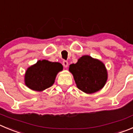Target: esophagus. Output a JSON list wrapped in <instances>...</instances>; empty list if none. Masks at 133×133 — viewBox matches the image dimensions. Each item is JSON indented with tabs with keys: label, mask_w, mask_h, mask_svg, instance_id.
Here are the masks:
<instances>
[{
	"label": "esophagus",
	"mask_w": 133,
	"mask_h": 133,
	"mask_svg": "<svg viewBox=\"0 0 133 133\" xmlns=\"http://www.w3.org/2000/svg\"><path fill=\"white\" fill-rule=\"evenodd\" d=\"M63 65H64V68H67L68 66V61H63Z\"/></svg>",
	"instance_id": "34e87169"
}]
</instances>
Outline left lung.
<instances>
[{
  "instance_id": "8db88e82",
  "label": "left lung",
  "mask_w": 133,
  "mask_h": 133,
  "mask_svg": "<svg viewBox=\"0 0 133 133\" xmlns=\"http://www.w3.org/2000/svg\"><path fill=\"white\" fill-rule=\"evenodd\" d=\"M69 71L74 76L77 87L87 94L101 90L108 80V71L104 63L89 55L83 56L76 64H71Z\"/></svg>"
}]
</instances>
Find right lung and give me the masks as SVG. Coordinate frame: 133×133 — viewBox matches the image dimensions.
I'll use <instances>...</instances> for the list:
<instances>
[{
  "instance_id": "obj_1",
  "label": "right lung",
  "mask_w": 133,
  "mask_h": 133,
  "mask_svg": "<svg viewBox=\"0 0 133 133\" xmlns=\"http://www.w3.org/2000/svg\"><path fill=\"white\" fill-rule=\"evenodd\" d=\"M62 70L63 65L60 63L38 60L26 70L25 85L35 91L42 92L52 86L57 74Z\"/></svg>"
}]
</instances>
